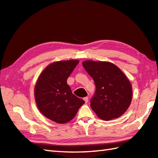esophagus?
Segmentation results:
<instances>
[{
  "mask_svg": "<svg viewBox=\"0 0 158 158\" xmlns=\"http://www.w3.org/2000/svg\"><path fill=\"white\" fill-rule=\"evenodd\" d=\"M83 100H84V101L85 102V103H87V102H88V96L84 97V98H83Z\"/></svg>",
  "mask_w": 158,
  "mask_h": 158,
  "instance_id": "1",
  "label": "esophagus"
}]
</instances>
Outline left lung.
Wrapping results in <instances>:
<instances>
[{
    "label": "left lung",
    "mask_w": 158,
    "mask_h": 158,
    "mask_svg": "<svg viewBox=\"0 0 158 158\" xmlns=\"http://www.w3.org/2000/svg\"><path fill=\"white\" fill-rule=\"evenodd\" d=\"M83 66L94 81L96 91L90 106L97 116L109 121L122 115L132 98V85L124 73L109 62L87 60Z\"/></svg>",
    "instance_id": "1"
}]
</instances>
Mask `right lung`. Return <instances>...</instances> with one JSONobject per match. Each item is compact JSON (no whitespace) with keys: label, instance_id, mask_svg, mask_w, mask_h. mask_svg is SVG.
I'll return each instance as SVG.
<instances>
[{"label":"right lung","instance_id":"1","mask_svg":"<svg viewBox=\"0 0 158 158\" xmlns=\"http://www.w3.org/2000/svg\"><path fill=\"white\" fill-rule=\"evenodd\" d=\"M79 62L70 60L53 62L43 70L36 81V105L43 115L53 122H70L85 103L84 100L73 94L66 83Z\"/></svg>","mask_w":158,"mask_h":158}]
</instances>
